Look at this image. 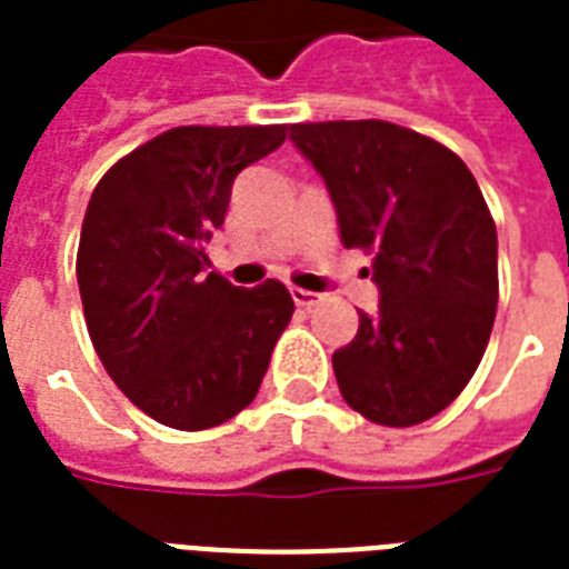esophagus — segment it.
<instances>
[{
  "label": "esophagus",
  "instance_id": "34e87169",
  "mask_svg": "<svg viewBox=\"0 0 569 569\" xmlns=\"http://www.w3.org/2000/svg\"><path fill=\"white\" fill-rule=\"evenodd\" d=\"M290 297H293V302H297L300 309H312V306H318V302L325 300L321 293H315V290L306 288H290Z\"/></svg>",
  "mask_w": 569,
  "mask_h": 569
}]
</instances>
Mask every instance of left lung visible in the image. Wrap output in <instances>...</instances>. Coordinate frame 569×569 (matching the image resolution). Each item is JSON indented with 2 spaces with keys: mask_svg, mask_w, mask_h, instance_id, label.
Returning <instances> with one entry per match:
<instances>
[{
  "mask_svg": "<svg viewBox=\"0 0 569 569\" xmlns=\"http://www.w3.org/2000/svg\"><path fill=\"white\" fill-rule=\"evenodd\" d=\"M290 139L379 284V312H360L333 355L339 391L376 425H421L467 388L495 327L497 230L482 190L458 153L388 120L293 123Z\"/></svg>",
  "mask_w": 569,
  "mask_h": 569,
  "instance_id": "1",
  "label": "left lung"
}]
</instances>
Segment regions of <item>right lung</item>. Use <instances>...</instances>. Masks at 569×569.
I'll use <instances>...</instances> for the list:
<instances>
[{
	"label": "right lung",
	"mask_w": 569,
	"mask_h": 569,
	"mask_svg": "<svg viewBox=\"0 0 569 569\" xmlns=\"http://www.w3.org/2000/svg\"><path fill=\"white\" fill-rule=\"evenodd\" d=\"M288 139L272 127H176L120 157L87 202L78 290L90 342L130 403L206 430L257 397L293 300L281 281L236 288L206 242L236 176Z\"/></svg>",
	"instance_id": "right-lung-1"
}]
</instances>
